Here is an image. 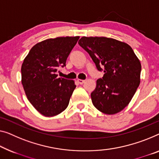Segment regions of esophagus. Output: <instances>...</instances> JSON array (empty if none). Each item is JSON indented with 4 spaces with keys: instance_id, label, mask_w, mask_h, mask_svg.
<instances>
[{
    "instance_id": "1",
    "label": "esophagus",
    "mask_w": 159,
    "mask_h": 159,
    "mask_svg": "<svg viewBox=\"0 0 159 159\" xmlns=\"http://www.w3.org/2000/svg\"><path fill=\"white\" fill-rule=\"evenodd\" d=\"M77 81H78V83H79V84H81L82 85V84H84L86 80H81V79H78Z\"/></svg>"
}]
</instances>
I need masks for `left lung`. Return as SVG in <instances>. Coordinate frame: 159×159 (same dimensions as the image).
<instances>
[{"label": "left lung", "mask_w": 159, "mask_h": 159, "mask_svg": "<svg viewBox=\"0 0 159 159\" xmlns=\"http://www.w3.org/2000/svg\"><path fill=\"white\" fill-rule=\"evenodd\" d=\"M81 46L96 64L103 67L102 79L96 80L91 94L92 103L105 114H116L129 105L140 84L141 62L126 43L106 37H86Z\"/></svg>", "instance_id": "1"}]
</instances>
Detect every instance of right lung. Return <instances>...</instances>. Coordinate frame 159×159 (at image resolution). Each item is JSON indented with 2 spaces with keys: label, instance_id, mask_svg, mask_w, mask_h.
<instances>
[{
  "label": "right lung",
  "instance_id": "add662e5",
  "mask_svg": "<svg viewBox=\"0 0 159 159\" xmlns=\"http://www.w3.org/2000/svg\"><path fill=\"white\" fill-rule=\"evenodd\" d=\"M79 36L58 37L38 43L30 50L21 66V83L27 98L46 117L58 115L68 107L76 86L74 80L58 78L59 66L66 59Z\"/></svg>",
  "mask_w": 159,
  "mask_h": 159
}]
</instances>
